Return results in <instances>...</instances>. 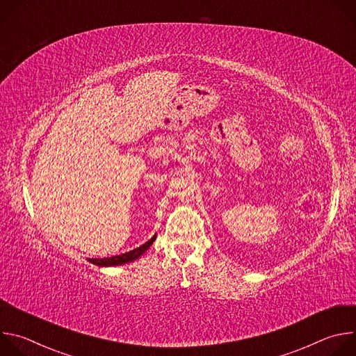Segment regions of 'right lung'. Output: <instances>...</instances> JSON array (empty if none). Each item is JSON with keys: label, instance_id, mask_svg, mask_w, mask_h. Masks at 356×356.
<instances>
[{"label": "right lung", "instance_id": "1", "mask_svg": "<svg viewBox=\"0 0 356 356\" xmlns=\"http://www.w3.org/2000/svg\"><path fill=\"white\" fill-rule=\"evenodd\" d=\"M156 239V235L152 236L147 242H145L143 245H140L139 248L134 249V250H129V252H125L122 253V255H117V257H111V258H103V259H88L90 264L92 265H97V266H117V265H124V264H129L135 259H138L143 252L147 250V248L154 243V241Z\"/></svg>", "mask_w": 356, "mask_h": 356}]
</instances>
